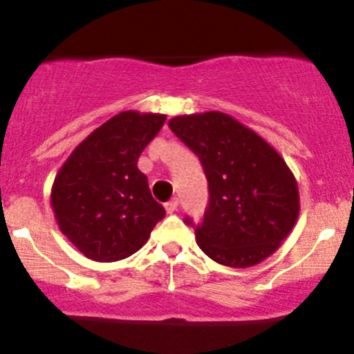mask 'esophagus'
<instances>
[{
	"instance_id": "1",
	"label": "esophagus",
	"mask_w": 354,
	"mask_h": 354,
	"mask_svg": "<svg viewBox=\"0 0 354 354\" xmlns=\"http://www.w3.org/2000/svg\"><path fill=\"white\" fill-rule=\"evenodd\" d=\"M176 209H178V198H173V200H169V202H166V210H167V214L176 212Z\"/></svg>"
}]
</instances>
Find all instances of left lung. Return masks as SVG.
I'll return each mask as SVG.
<instances>
[{
	"label": "left lung",
	"instance_id": "1",
	"mask_svg": "<svg viewBox=\"0 0 354 354\" xmlns=\"http://www.w3.org/2000/svg\"><path fill=\"white\" fill-rule=\"evenodd\" d=\"M169 128L202 162L209 205L202 224L190 217L197 245L227 267H252L272 255L291 233L299 214L295 176L260 135L230 114H185Z\"/></svg>",
	"mask_w": 354,
	"mask_h": 354
}]
</instances>
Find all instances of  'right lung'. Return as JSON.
Returning <instances> with one entry per match:
<instances>
[{"label": "right lung", "instance_id": "obj_1", "mask_svg": "<svg viewBox=\"0 0 354 354\" xmlns=\"http://www.w3.org/2000/svg\"><path fill=\"white\" fill-rule=\"evenodd\" d=\"M164 121V114L123 111L78 144L56 174L55 217L87 259L116 262L133 255L166 216L137 167Z\"/></svg>", "mask_w": 354, "mask_h": 354}]
</instances>
